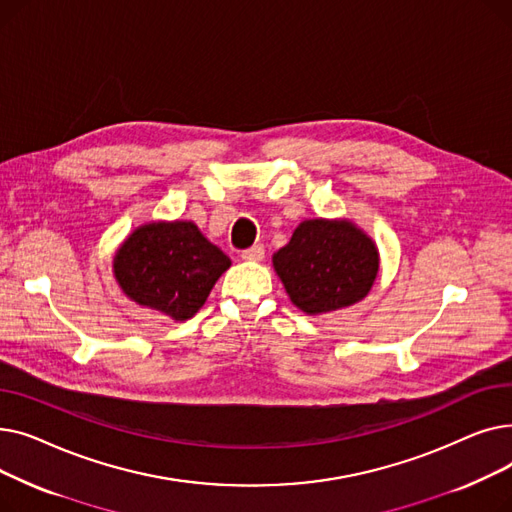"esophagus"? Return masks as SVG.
Here are the masks:
<instances>
[{
    "instance_id": "1",
    "label": "esophagus",
    "mask_w": 512,
    "mask_h": 512,
    "mask_svg": "<svg viewBox=\"0 0 512 512\" xmlns=\"http://www.w3.org/2000/svg\"><path fill=\"white\" fill-rule=\"evenodd\" d=\"M240 257L245 259V261H261L265 257V249H263V245H253L251 249L242 251Z\"/></svg>"
}]
</instances>
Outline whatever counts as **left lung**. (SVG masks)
I'll list each match as a JSON object with an SVG mask.
<instances>
[{
    "label": "left lung",
    "instance_id": "obj_1",
    "mask_svg": "<svg viewBox=\"0 0 512 512\" xmlns=\"http://www.w3.org/2000/svg\"><path fill=\"white\" fill-rule=\"evenodd\" d=\"M272 263L292 305L324 315L367 297L380 272V251L351 220L313 218L294 228Z\"/></svg>",
    "mask_w": 512,
    "mask_h": 512
}]
</instances>
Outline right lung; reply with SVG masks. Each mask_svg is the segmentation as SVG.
I'll return each instance as SVG.
<instances>
[{
  "mask_svg": "<svg viewBox=\"0 0 512 512\" xmlns=\"http://www.w3.org/2000/svg\"><path fill=\"white\" fill-rule=\"evenodd\" d=\"M232 261L188 220H153L118 247L112 270L120 290L172 321L191 319Z\"/></svg>",
  "mask_w": 512,
  "mask_h": 512,
  "instance_id": "1",
  "label": "right lung"
}]
</instances>
